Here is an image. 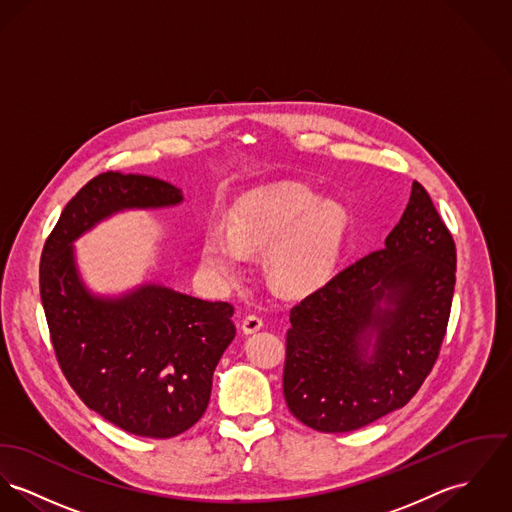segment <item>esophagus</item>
I'll use <instances>...</instances> for the list:
<instances>
[{
    "label": "esophagus",
    "instance_id": "1",
    "mask_svg": "<svg viewBox=\"0 0 512 512\" xmlns=\"http://www.w3.org/2000/svg\"><path fill=\"white\" fill-rule=\"evenodd\" d=\"M264 326V321H262V317H258V315H248V317H244L242 319V332L244 334H254V332H258L260 328Z\"/></svg>",
    "mask_w": 512,
    "mask_h": 512
}]
</instances>
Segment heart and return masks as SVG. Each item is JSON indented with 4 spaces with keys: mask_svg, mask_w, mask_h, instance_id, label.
Segmentation results:
<instances>
[{
    "mask_svg": "<svg viewBox=\"0 0 512 512\" xmlns=\"http://www.w3.org/2000/svg\"><path fill=\"white\" fill-rule=\"evenodd\" d=\"M348 234L346 209L299 184H272L246 193L229 215V229L209 225L201 262L211 278L242 274L246 250L266 248V268L285 293H307L334 272Z\"/></svg>",
    "mask_w": 512,
    "mask_h": 512,
    "instance_id": "b5f03b06",
    "label": "heart"
}]
</instances>
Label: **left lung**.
<instances>
[{
    "instance_id": "8db88e82",
    "label": "left lung",
    "mask_w": 512,
    "mask_h": 512,
    "mask_svg": "<svg viewBox=\"0 0 512 512\" xmlns=\"http://www.w3.org/2000/svg\"><path fill=\"white\" fill-rule=\"evenodd\" d=\"M456 244L419 182L385 248L291 309L283 395L295 419L350 432L405 407L450 319Z\"/></svg>"
}]
</instances>
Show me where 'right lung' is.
I'll list each match as a JSON object with an SVG mask.
<instances>
[{"instance_id": "right-lung-1", "label": "right lung", "mask_w": 512, "mask_h": 512, "mask_svg": "<svg viewBox=\"0 0 512 512\" xmlns=\"http://www.w3.org/2000/svg\"><path fill=\"white\" fill-rule=\"evenodd\" d=\"M182 201L178 187L150 176L99 174L68 201L41 256V299L68 383L97 415L146 438L178 436L203 417L236 334L233 305L160 283L95 295L74 242L115 213Z\"/></svg>"}]
</instances>
